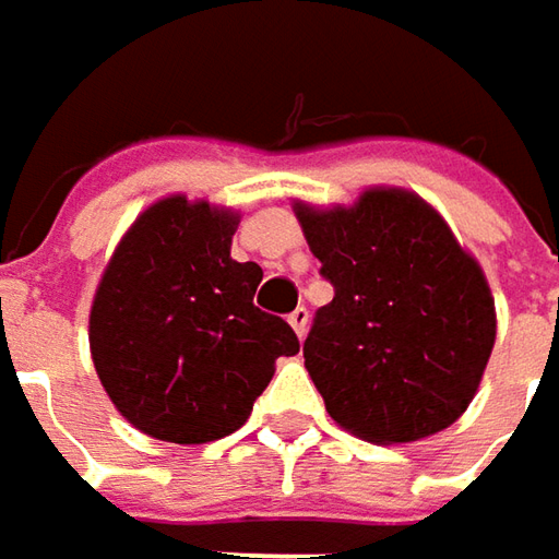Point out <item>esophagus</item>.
<instances>
[{
    "label": "esophagus",
    "instance_id": "esophagus-1",
    "mask_svg": "<svg viewBox=\"0 0 559 559\" xmlns=\"http://www.w3.org/2000/svg\"><path fill=\"white\" fill-rule=\"evenodd\" d=\"M289 323H292V330L298 333V338H305V333H308V323H311V313H308V308H295V311L289 313Z\"/></svg>",
    "mask_w": 559,
    "mask_h": 559
}]
</instances>
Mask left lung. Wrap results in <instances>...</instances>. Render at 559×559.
<instances>
[{
	"mask_svg": "<svg viewBox=\"0 0 559 559\" xmlns=\"http://www.w3.org/2000/svg\"><path fill=\"white\" fill-rule=\"evenodd\" d=\"M333 286L313 313L305 367L330 417L392 444L448 429L495 348V301L479 264L429 204L370 189L355 207H295Z\"/></svg>",
	"mask_w": 559,
	"mask_h": 559,
	"instance_id": "8db88e82",
	"label": "left lung"
}]
</instances>
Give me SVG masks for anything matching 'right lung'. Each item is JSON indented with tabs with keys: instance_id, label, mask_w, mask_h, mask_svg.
Returning a JSON list of instances; mask_svg holds the SVG:
<instances>
[{
	"instance_id": "obj_1",
	"label": "right lung",
	"mask_w": 559,
	"mask_h": 559,
	"mask_svg": "<svg viewBox=\"0 0 559 559\" xmlns=\"http://www.w3.org/2000/svg\"><path fill=\"white\" fill-rule=\"evenodd\" d=\"M236 214L183 195L152 204L120 239L90 313L93 364L145 436L202 444L236 432L298 352L283 317L254 308L264 270L233 261Z\"/></svg>"
}]
</instances>
